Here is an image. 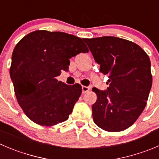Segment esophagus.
Segmentation results:
<instances>
[{"label":"esophagus","mask_w":159,"mask_h":159,"mask_svg":"<svg viewBox=\"0 0 159 159\" xmlns=\"http://www.w3.org/2000/svg\"><path fill=\"white\" fill-rule=\"evenodd\" d=\"M81 89H82V92H83V93H85V92H89V91L90 90V88L88 87V86H84V85H83L82 87H81Z\"/></svg>","instance_id":"1"}]
</instances>
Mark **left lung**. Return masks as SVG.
<instances>
[{"label": "left lung", "instance_id": "left-lung-1", "mask_svg": "<svg viewBox=\"0 0 159 159\" xmlns=\"http://www.w3.org/2000/svg\"><path fill=\"white\" fill-rule=\"evenodd\" d=\"M100 71L107 75L106 90L93 88L95 124L102 130L122 131L132 125L146 106L152 84L151 61L136 43L114 36L83 39Z\"/></svg>", "mask_w": 159, "mask_h": 159}]
</instances>
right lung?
Segmentation results:
<instances>
[{
	"label": "right lung",
	"mask_w": 159,
	"mask_h": 159,
	"mask_svg": "<svg viewBox=\"0 0 159 159\" xmlns=\"http://www.w3.org/2000/svg\"><path fill=\"white\" fill-rule=\"evenodd\" d=\"M88 52L79 37L46 30L28 34L15 46L10 76L18 104L31 120L53 126L68 119L82 89L57 77L68 70L70 58Z\"/></svg>",
	"instance_id": "add662e5"
}]
</instances>
